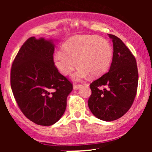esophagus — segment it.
I'll return each instance as SVG.
<instances>
[{"label": "esophagus", "instance_id": "obj_1", "mask_svg": "<svg viewBox=\"0 0 152 152\" xmlns=\"http://www.w3.org/2000/svg\"><path fill=\"white\" fill-rule=\"evenodd\" d=\"M81 87V85H77V84H74V90H78Z\"/></svg>", "mask_w": 152, "mask_h": 152}]
</instances>
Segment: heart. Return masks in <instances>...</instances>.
I'll return each mask as SVG.
<instances>
[{"label":"heart","instance_id":"heart-1","mask_svg":"<svg viewBox=\"0 0 152 152\" xmlns=\"http://www.w3.org/2000/svg\"><path fill=\"white\" fill-rule=\"evenodd\" d=\"M113 50L107 40L96 36L78 35L69 38L61 51L53 56V64L63 75L69 74L74 81H81L89 75L96 78L104 74L111 64Z\"/></svg>","mask_w":152,"mask_h":152}]
</instances>
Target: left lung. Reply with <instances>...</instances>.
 Listing matches in <instances>:
<instances>
[{"instance_id":"8db88e82","label":"left lung","mask_w":152,"mask_h":152,"mask_svg":"<svg viewBox=\"0 0 152 152\" xmlns=\"http://www.w3.org/2000/svg\"><path fill=\"white\" fill-rule=\"evenodd\" d=\"M114 53L109 72L90 84L88 105L96 118L111 121L124 116L137 94L138 69L133 54L120 38L109 34Z\"/></svg>"}]
</instances>
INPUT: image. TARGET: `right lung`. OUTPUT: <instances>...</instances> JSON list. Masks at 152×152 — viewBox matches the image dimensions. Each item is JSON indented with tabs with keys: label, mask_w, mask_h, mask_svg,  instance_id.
Here are the masks:
<instances>
[{
	"label": "right lung",
	"mask_w": 152,
	"mask_h": 152,
	"mask_svg": "<svg viewBox=\"0 0 152 152\" xmlns=\"http://www.w3.org/2000/svg\"><path fill=\"white\" fill-rule=\"evenodd\" d=\"M53 40L29 38L13 61L10 86L25 116L41 126H51L66 109L71 83L53 64Z\"/></svg>",
	"instance_id": "add662e5"
}]
</instances>
